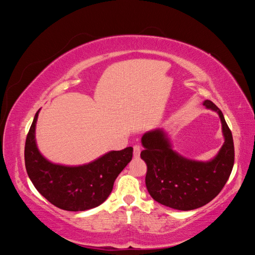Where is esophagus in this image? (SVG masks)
Segmentation results:
<instances>
[{
  "mask_svg": "<svg viewBox=\"0 0 255 255\" xmlns=\"http://www.w3.org/2000/svg\"><path fill=\"white\" fill-rule=\"evenodd\" d=\"M133 150H134V157H139V155H140V152H141V146L139 145V144H135L134 146H133Z\"/></svg>",
  "mask_w": 255,
  "mask_h": 255,
  "instance_id": "obj_1",
  "label": "esophagus"
}]
</instances>
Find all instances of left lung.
I'll return each instance as SVG.
<instances>
[{
  "label": "left lung",
  "instance_id": "8db88e82",
  "mask_svg": "<svg viewBox=\"0 0 255 255\" xmlns=\"http://www.w3.org/2000/svg\"><path fill=\"white\" fill-rule=\"evenodd\" d=\"M217 112L222 123L225 143L213 160H189L175 153L161 129L145 133L140 156L146 164L145 185L158 203L179 211L201 207L218 196L225 187L234 165V142L222 112L210 100L203 103Z\"/></svg>",
  "mask_w": 255,
  "mask_h": 255
}]
</instances>
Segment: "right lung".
<instances>
[{
  "mask_svg": "<svg viewBox=\"0 0 255 255\" xmlns=\"http://www.w3.org/2000/svg\"><path fill=\"white\" fill-rule=\"evenodd\" d=\"M38 111L26 136V172L36 189L61 210L80 212L102 204L113 190L114 182L129 163L133 148L109 152L88 165L67 167L45 159L37 149L35 127Z\"/></svg>",
  "mask_w": 255,
  "mask_h": 255,
  "instance_id": "add662e5",
  "label": "right lung"
}]
</instances>
